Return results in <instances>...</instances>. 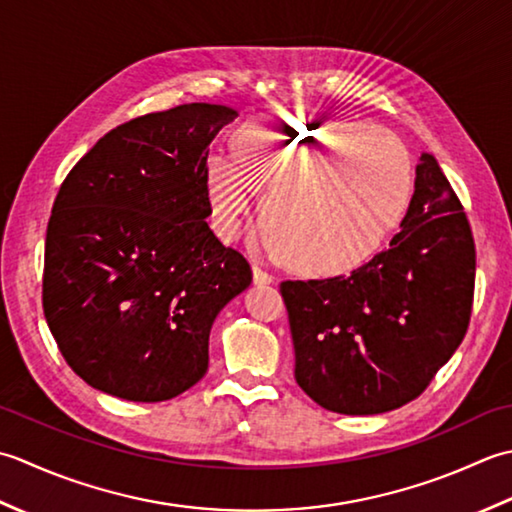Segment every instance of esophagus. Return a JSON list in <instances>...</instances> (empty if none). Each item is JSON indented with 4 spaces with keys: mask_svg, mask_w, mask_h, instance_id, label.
Wrapping results in <instances>:
<instances>
[{
    "mask_svg": "<svg viewBox=\"0 0 512 512\" xmlns=\"http://www.w3.org/2000/svg\"><path fill=\"white\" fill-rule=\"evenodd\" d=\"M252 274H254V285H258V287H265V285H271L274 283V276L269 274V271H265V269H260V267H254L252 269Z\"/></svg>",
    "mask_w": 512,
    "mask_h": 512,
    "instance_id": "obj_1",
    "label": "esophagus"
}]
</instances>
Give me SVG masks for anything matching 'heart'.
Listing matches in <instances>:
<instances>
[{
  "label": "heart",
  "instance_id": "heart-1",
  "mask_svg": "<svg viewBox=\"0 0 512 512\" xmlns=\"http://www.w3.org/2000/svg\"><path fill=\"white\" fill-rule=\"evenodd\" d=\"M234 150L241 166L218 152L207 159V194L218 225L229 238L241 234L254 207L249 175L267 187L269 245L302 274L342 276L362 267L411 203L409 150L393 132L369 123L256 117L234 132Z\"/></svg>",
  "mask_w": 512,
  "mask_h": 512
}]
</instances>
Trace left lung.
<instances>
[{
	"instance_id": "left-lung-1",
	"label": "left lung",
	"mask_w": 512,
	"mask_h": 512,
	"mask_svg": "<svg viewBox=\"0 0 512 512\" xmlns=\"http://www.w3.org/2000/svg\"><path fill=\"white\" fill-rule=\"evenodd\" d=\"M473 289L471 225L440 163L424 152L389 249L349 276L280 285L298 387L333 413L400 409L460 347Z\"/></svg>"
}]
</instances>
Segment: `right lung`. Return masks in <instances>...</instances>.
Here are the masks:
<instances>
[{"instance_id":"1","label":"right lung","mask_w":512,"mask_h":512,"mask_svg":"<svg viewBox=\"0 0 512 512\" xmlns=\"http://www.w3.org/2000/svg\"><path fill=\"white\" fill-rule=\"evenodd\" d=\"M238 112L185 103L101 137L61 183L46 232L44 314L92 389L163 402L203 378L210 331L252 283L207 225V154Z\"/></svg>"}]
</instances>
